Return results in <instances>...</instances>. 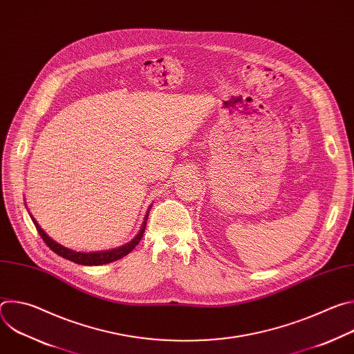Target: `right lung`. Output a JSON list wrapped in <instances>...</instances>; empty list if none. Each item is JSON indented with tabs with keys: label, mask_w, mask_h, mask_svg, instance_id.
<instances>
[{
	"label": "right lung",
	"mask_w": 354,
	"mask_h": 354,
	"mask_svg": "<svg viewBox=\"0 0 354 354\" xmlns=\"http://www.w3.org/2000/svg\"><path fill=\"white\" fill-rule=\"evenodd\" d=\"M39 235L41 236V239L44 241V243L52 249L55 254H57L59 257L67 259V261H71L74 263H78V265H85V266H97V265H105V263H111V262H115V261H119L122 259L123 257L129 255L130 252L136 248V245L141 241L142 238V234L145 231V225H147V220H148V213L141 224V230L140 232L136 235V238L133 241H130L129 243H126L124 246H120V248H116V249H112V250H105V252H92V254H82V252H75V250H71L68 248H64L62 246L60 243H57L56 241H53L52 238H50L41 228L40 225L36 223V220L30 216Z\"/></svg>",
	"instance_id": "add662e5"
}]
</instances>
